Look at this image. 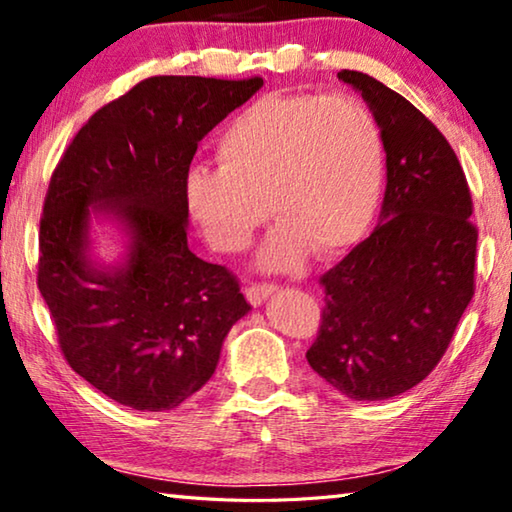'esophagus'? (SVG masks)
Returning a JSON list of instances; mask_svg holds the SVG:
<instances>
[{
  "label": "esophagus",
  "mask_w": 512,
  "mask_h": 512,
  "mask_svg": "<svg viewBox=\"0 0 512 512\" xmlns=\"http://www.w3.org/2000/svg\"><path fill=\"white\" fill-rule=\"evenodd\" d=\"M275 291H277L275 284H253V287L246 289V298L250 305L257 307V305H262L264 300L271 298Z\"/></svg>",
  "instance_id": "obj_1"
}]
</instances>
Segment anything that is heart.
Here are the masks:
<instances>
[{"instance_id":"1","label":"heart","mask_w":512,"mask_h":512,"mask_svg":"<svg viewBox=\"0 0 512 512\" xmlns=\"http://www.w3.org/2000/svg\"><path fill=\"white\" fill-rule=\"evenodd\" d=\"M216 158L219 167L187 171V210L207 244L228 255L253 244L268 210L275 225L257 255L262 271H298L309 250L339 255L375 219L384 149L357 99L266 94L230 119Z\"/></svg>"}]
</instances>
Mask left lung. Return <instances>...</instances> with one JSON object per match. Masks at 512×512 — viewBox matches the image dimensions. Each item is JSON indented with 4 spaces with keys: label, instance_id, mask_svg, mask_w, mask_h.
Returning <instances> with one entry per match:
<instances>
[{
    "label": "left lung",
    "instance_id": "1",
    "mask_svg": "<svg viewBox=\"0 0 512 512\" xmlns=\"http://www.w3.org/2000/svg\"><path fill=\"white\" fill-rule=\"evenodd\" d=\"M375 117L386 192L372 235L320 277L323 323L307 361L350 400H391L436 368L474 296L472 196L431 121L363 72H339Z\"/></svg>",
    "mask_w": 512,
    "mask_h": 512
}]
</instances>
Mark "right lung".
<instances>
[{
	"label": "right lung",
	"mask_w": 512,
	"mask_h": 512,
	"mask_svg": "<svg viewBox=\"0 0 512 512\" xmlns=\"http://www.w3.org/2000/svg\"><path fill=\"white\" fill-rule=\"evenodd\" d=\"M262 79L153 76L94 112L51 176L38 289L74 372L135 411H169L210 381L250 305L187 244L183 183L198 142ZM108 222L122 253H93Z\"/></svg>",
	"instance_id": "obj_1"
}]
</instances>
